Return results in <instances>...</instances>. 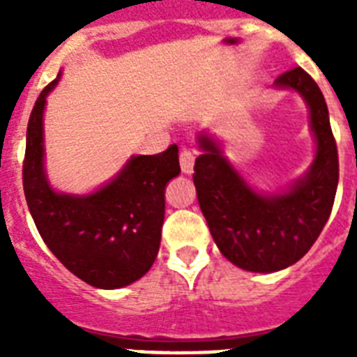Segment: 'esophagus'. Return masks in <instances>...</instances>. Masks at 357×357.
Listing matches in <instances>:
<instances>
[{"instance_id": "34e87169", "label": "esophagus", "mask_w": 357, "mask_h": 357, "mask_svg": "<svg viewBox=\"0 0 357 357\" xmlns=\"http://www.w3.org/2000/svg\"><path fill=\"white\" fill-rule=\"evenodd\" d=\"M195 151L190 148H181L179 151V165H181V170L183 174H192V168H195Z\"/></svg>"}]
</instances>
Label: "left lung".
Returning <instances> with one entry per match:
<instances>
[{"label":"left lung","mask_w":357,"mask_h":357,"mask_svg":"<svg viewBox=\"0 0 357 357\" xmlns=\"http://www.w3.org/2000/svg\"><path fill=\"white\" fill-rule=\"evenodd\" d=\"M304 98L317 140V155L304 178L282 195H259L244 181L217 140L198 137L195 162L198 204L218 250L238 268L276 272L302 259L330 218L339 181L337 146L321 89L300 66L276 79Z\"/></svg>","instance_id":"left-lung-1"}]
</instances>
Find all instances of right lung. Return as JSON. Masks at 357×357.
I'll use <instances>...</instances> for the list:
<instances>
[{
    "label": "right lung",
    "mask_w": 357,
    "mask_h": 357,
    "mask_svg": "<svg viewBox=\"0 0 357 357\" xmlns=\"http://www.w3.org/2000/svg\"><path fill=\"white\" fill-rule=\"evenodd\" d=\"M53 79L27 123L24 192L42 241L72 274L98 289H120L150 271L161 244L165 187L179 174L178 146L135 155L119 176L86 196L61 195L44 172L42 116Z\"/></svg>",
    "instance_id": "right-lung-1"
}]
</instances>
